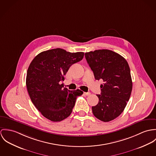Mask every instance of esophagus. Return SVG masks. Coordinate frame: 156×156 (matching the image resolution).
Listing matches in <instances>:
<instances>
[{"mask_svg": "<svg viewBox=\"0 0 156 156\" xmlns=\"http://www.w3.org/2000/svg\"><path fill=\"white\" fill-rule=\"evenodd\" d=\"M84 94L85 95H86V96H90V95L91 94L90 92H84Z\"/></svg>", "mask_w": 156, "mask_h": 156, "instance_id": "esophagus-1", "label": "esophagus"}]
</instances>
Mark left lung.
Wrapping results in <instances>:
<instances>
[{
    "instance_id": "1",
    "label": "left lung",
    "mask_w": 156,
    "mask_h": 156,
    "mask_svg": "<svg viewBox=\"0 0 156 156\" xmlns=\"http://www.w3.org/2000/svg\"><path fill=\"white\" fill-rule=\"evenodd\" d=\"M85 57L95 79L104 82L101 94H96L99 102L92 106L93 114L101 121H112L122 112L130 97L132 81L128 63L109 50L86 52Z\"/></svg>"
}]
</instances>
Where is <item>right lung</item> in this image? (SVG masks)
<instances>
[{"mask_svg":"<svg viewBox=\"0 0 156 156\" xmlns=\"http://www.w3.org/2000/svg\"><path fill=\"white\" fill-rule=\"evenodd\" d=\"M84 55L83 52L55 48L39 53L30 63L26 76L27 91L35 107L47 119L57 122L68 117L76 98L83 94L79 89L70 91L63 88L60 82Z\"/></svg>","mask_w":156,"mask_h":156,"instance_id":"right-lung-1","label":"right lung"}]
</instances>
